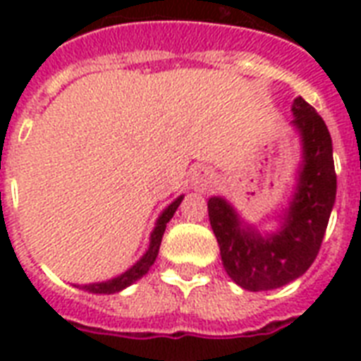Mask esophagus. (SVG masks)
<instances>
[{"instance_id":"obj_1","label":"esophagus","mask_w":361,"mask_h":361,"mask_svg":"<svg viewBox=\"0 0 361 361\" xmlns=\"http://www.w3.org/2000/svg\"><path fill=\"white\" fill-rule=\"evenodd\" d=\"M191 187L195 191H208L214 185V174H212V170L206 169V166H198L191 172Z\"/></svg>"}]
</instances>
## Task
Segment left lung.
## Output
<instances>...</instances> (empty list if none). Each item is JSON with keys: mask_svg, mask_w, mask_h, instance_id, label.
<instances>
[{"mask_svg": "<svg viewBox=\"0 0 361 361\" xmlns=\"http://www.w3.org/2000/svg\"><path fill=\"white\" fill-rule=\"evenodd\" d=\"M292 129L300 138V163L286 206L262 228L245 221L225 197L208 198L209 225L221 249L223 268L249 292L274 290L302 277L319 255L337 178L330 130L302 97L290 106Z\"/></svg>", "mask_w": 361, "mask_h": 361, "instance_id": "1", "label": "left lung"}]
</instances>
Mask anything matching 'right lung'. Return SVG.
I'll return each mask as SVG.
<instances>
[{
	"label": "right lung",
	"instance_id": "1",
	"mask_svg": "<svg viewBox=\"0 0 361 361\" xmlns=\"http://www.w3.org/2000/svg\"><path fill=\"white\" fill-rule=\"evenodd\" d=\"M181 200H183V195H180L176 200H172V202L161 212V215H159L157 221H155V226H153L152 234H149V245H147L146 252H144L140 257V260H136L127 271H123V274L118 275V277H112V279L101 281V283L75 285L76 288H82V290L90 292V294H116V292L125 290L127 286H130L133 283L142 279V277L149 271L153 262H155V258H157L159 255V245H161L164 228H166V223L174 217L176 209H178V206L181 204Z\"/></svg>",
	"mask_w": 361,
	"mask_h": 361
}]
</instances>
